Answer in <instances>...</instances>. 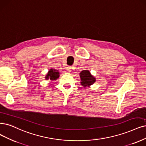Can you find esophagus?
Returning <instances> with one entry per match:
<instances>
[{"label": "esophagus", "instance_id": "obj_1", "mask_svg": "<svg viewBox=\"0 0 146 146\" xmlns=\"http://www.w3.org/2000/svg\"><path fill=\"white\" fill-rule=\"evenodd\" d=\"M67 71L68 72V73H70L72 71V68L70 67H67Z\"/></svg>", "mask_w": 146, "mask_h": 146}]
</instances>
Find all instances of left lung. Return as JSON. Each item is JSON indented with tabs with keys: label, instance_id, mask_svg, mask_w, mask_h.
<instances>
[{
	"label": "left lung",
	"instance_id": "left-lung-1",
	"mask_svg": "<svg viewBox=\"0 0 146 146\" xmlns=\"http://www.w3.org/2000/svg\"><path fill=\"white\" fill-rule=\"evenodd\" d=\"M79 76L80 78V84L85 88L92 85L96 80V78L87 70L82 71L79 73Z\"/></svg>",
	"mask_w": 146,
	"mask_h": 146
}]
</instances>
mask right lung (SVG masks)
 Segmentation results:
<instances>
[{"instance_id":"obj_1","label":"right lung","mask_w":146,"mask_h":146,"mask_svg":"<svg viewBox=\"0 0 146 146\" xmlns=\"http://www.w3.org/2000/svg\"><path fill=\"white\" fill-rule=\"evenodd\" d=\"M59 77V72H58V70L53 68H50L45 76V79L46 80L50 79V80H56Z\"/></svg>"}]
</instances>
